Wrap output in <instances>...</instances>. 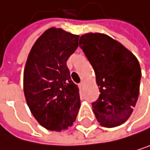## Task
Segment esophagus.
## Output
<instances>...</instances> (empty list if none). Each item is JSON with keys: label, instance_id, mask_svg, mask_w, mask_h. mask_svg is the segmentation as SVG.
<instances>
[{"label": "esophagus", "instance_id": "34e87169", "mask_svg": "<svg viewBox=\"0 0 150 150\" xmlns=\"http://www.w3.org/2000/svg\"><path fill=\"white\" fill-rule=\"evenodd\" d=\"M79 86L80 88H83V86H84V82H83V81H81L80 83L79 84Z\"/></svg>", "mask_w": 150, "mask_h": 150}]
</instances>
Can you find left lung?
I'll return each instance as SVG.
<instances>
[{
	"label": "left lung",
	"instance_id": "left-lung-1",
	"mask_svg": "<svg viewBox=\"0 0 150 150\" xmlns=\"http://www.w3.org/2000/svg\"><path fill=\"white\" fill-rule=\"evenodd\" d=\"M79 45L99 87V97L92 103L96 120L108 128L122 124L131 116L139 93L141 71L137 58L105 34L83 35Z\"/></svg>",
	"mask_w": 150,
	"mask_h": 150
}]
</instances>
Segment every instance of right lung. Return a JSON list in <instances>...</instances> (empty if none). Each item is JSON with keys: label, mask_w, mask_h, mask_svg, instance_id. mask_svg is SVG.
I'll list each match as a JSON object with an SVG mask.
<instances>
[{"label": "right lung", "mask_w": 150, "mask_h": 150, "mask_svg": "<svg viewBox=\"0 0 150 150\" xmlns=\"http://www.w3.org/2000/svg\"><path fill=\"white\" fill-rule=\"evenodd\" d=\"M79 35L47 29L33 45L24 71V94L32 115L43 127L60 132L75 122L79 89L67 60L79 46Z\"/></svg>", "instance_id": "right-lung-1"}]
</instances>
